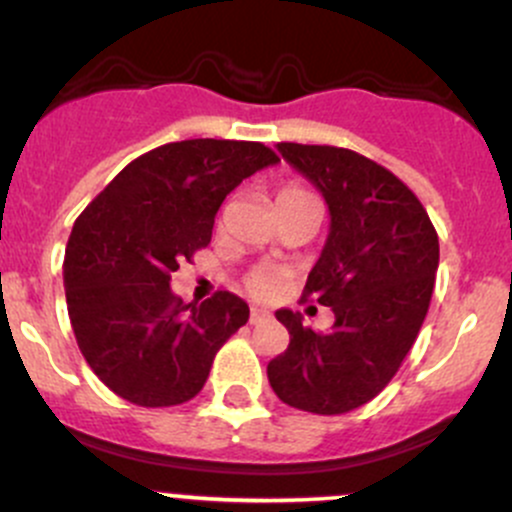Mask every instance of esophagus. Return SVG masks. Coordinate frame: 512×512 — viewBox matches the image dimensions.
<instances>
[{"label":"esophagus","mask_w":512,"mask_h":512,"mask_svg":"<svg viewBox=\"0 0 512 512\" xmlns=\"http://www.w3.org/2000/svg\"><path fill=\"white\" fill-rule=\"evenodd\" d=\"M270 311L267 309H260V306H252L250 309V324H262V321L270 319Z\"/></svg>","instance_id":"34e87169"}]
</instances>
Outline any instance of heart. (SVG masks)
<instances>
[{
  "instance_id": "obj_1",
  "label": "heart",
  "mask_w": 512,
  "mask_h": 512,
  "mask_svg": "<svg viewBox=\"0 0 512 512\" xmlns=\"http://www.w3.org/2000/svg\"><path fill=\"white\" fill-rule=\"evenodd\" d=\"M299 196H306L304 188L284 186L282 191L277 193V203L292 201V198H299ZM245 287H247V292L255 294V297L267 299V297H272V294L279 292V287H282V277H279V272L274 270V267H255V270L247 274Z\"/></svg>"
}]
</instances>
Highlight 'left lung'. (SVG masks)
<instances>
[{
  "instance_id": "8db88e82",
  "label": "left lung",
  "mask_w": 512,
  "mask_h": 512,
  "mask_svg": "<svg viewBox=\"0 0 512 512\" xmlns=\"http://www.w3.org/2000/svg\"><path fill=\"white\" fill-rule=\"evenodd\" d=\"M284 161L326 198L331 228L301 299L331 306V331L316 333L279 309L289 346L267 365L282 402L343 414L395 378L427 316L439 238L419 198L385 166L326 144L279 142Z\"/></svg>"
}]
</instances>
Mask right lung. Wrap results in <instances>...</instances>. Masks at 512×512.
<instances>
[{
	"label": "right lung",
	"instance_id": "1",
	"mask_svg": "<svg viewBox=\"0 0 512 512\" xmlns=\"http://www.w3.org/2000/svg\"><path fill=\"white\" fill-rule=\"evenodd\" d=\"M277 161L260 142H171L129 161L78 215L63 260L68 316L80 353L122 400L188 402L247 324L250 306L235 294L186 304L169 284L211 242L225 196Z\"/></svg>",
	"mask_w": 512,
	"mask_h": 512
}]
</instances>
